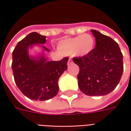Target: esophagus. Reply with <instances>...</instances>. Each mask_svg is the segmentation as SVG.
Instances as JSON below:
<instances>
[{
    "label": "esophagus",
    "mask_w": 131,
    "mask_h": 131,
    "mask_svg": "<svg viewBox=\"0 0 131 131\" xmlns=\"http://www.w3.org/2000/svg\"><path fill=\"white\" fill-rule=\"evenodd\" d=\"M71 63H72V60H71V58H69L68 60V62H67V64H68V65H69V64H71Z\"/></svg>",
    "instance_id": "esophagus-1"
}]
</instances>
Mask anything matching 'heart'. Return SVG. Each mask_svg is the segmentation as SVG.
Listing matches in <instances>:
<instances>
[{
  "label": "heart",
  "instance_id": "heart-1",
  "mask_svg": "<svg viewBox=\"0 0 131 131\" xmlns=\"http://www.w3.org/2000/svg\"><path fill=\"white\" fill-rule=\"evenodd\" d=\"M93 36L85 34L61 40L58 44V50L64 55L74 54L82 57L89 54L93 49Z\"/></svg>",
  "mask_w": 131,
  "mask_h": 131
}]
</instances>
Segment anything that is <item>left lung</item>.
<instances>
[{"mask_svg": "<svg viewBox=\"0 0 131 131\" xmlns=\"http://www.w3.org/2000/svg\"><path fill=\"white\" fill-rule=\"evenodd\" d=\"M95 48L89 54L73 57L79 67L77 76L80 90L89 96H102L117 86L124 71L123 54L118 43L96 30Z\"/></svg>", "mask_w": 131, "mask_h": 131, "instance_id": "1", "label": "left lung"}]
</instances>
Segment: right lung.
Returning <instances> with one entry per match:
<instances>
[{
    "instance_id": "add662e5",
    "label": "right lung",
    "mask_w": 131,
    "mask_h": 131,
    "mask_svg": "<svg viewBox=\"0 0 131 131\" xmlns=\"http://www.w3.org/2000/svg\"><path fill=\"white\" fill-rule=\"evenodd\" d=\"M46 38L38 33H31L17 44L13 52L12 69L16 85L25 96L34 100L45 101L55 96L59 91V78L67 69V57L48 62L43 55L39 60L29 56V46L44 44Z\"/></svg>"
}]
</instances>
